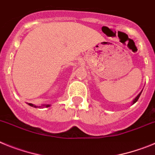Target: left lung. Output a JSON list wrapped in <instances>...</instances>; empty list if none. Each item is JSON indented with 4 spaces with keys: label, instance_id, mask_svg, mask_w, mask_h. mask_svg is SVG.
I'll return each instance as SVG.
<instances>
[{
    "label": "left lung",
    "instance_id": "1",
    "mask_svg": "<svg viewBox=\"0 0 155 155\" xmlns=\"http://www.w3.org/2000/svg\"><path fill=\"white\" fill-rule=\"evenodd\" d=\"M141 92H142V91H141ZM141 92L140 93V94H138L137 96V97H136V98H134V101H133V104H134V103H135V102H137V100H138V99H139L140 96V94H141Z\"/></svg>",
    "mask_w": 155,
    "mask_h": 155
}]
</instances>
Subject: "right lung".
Returning <instances> with one entry per match:
<instances>
[{
	"mask_svg": "<svg viewBox=\"0 0 155 155\" xmlns=\"http://www.w3.org/2000/svg\"><path fill=\"white\" fill-rule=\"evenodd\" d=\"M28 105H29L30 106H33V107L36 108V106H35V105H32V104H31V103H29V104H28ZM49 106H50V105H46V107H49Z\"/></svg>",
	"mask_w": 155,
	"mask_h": 155,
	"instance_id": "1",
	"label": "right lung"
}]
</instances>
